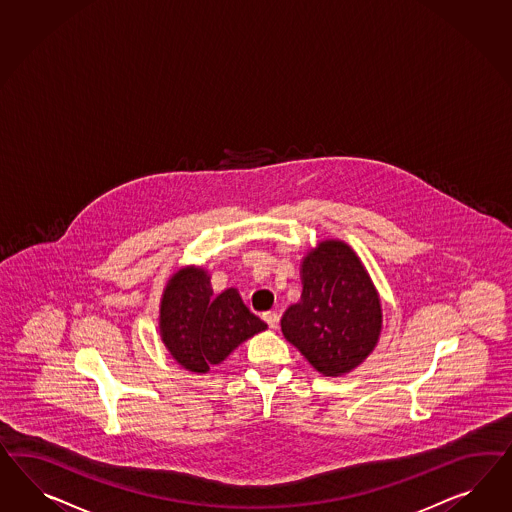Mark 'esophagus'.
Returning a JSON list of instances; mask_svg holds the SVG:
<instances>
[{"mask_svg":"<svg viewBox=\"0 0 512 512\" xmlns=\"http://www.w3.org/2000/svg\"><path fill=\"white\" fill-rule=\"evenodd\" d=\"M263 320L267 322L271 329H278V325H280V316H278L277 312H265Z\"/></svg>","mask_w":512,"mask_h":512,"instance_id":"obj_1","label":"esophagus"}]
</instances>
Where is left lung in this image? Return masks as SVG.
<instances>
[{"instance_id": "1", "label": "left lung", "mask_w": 512, "mask_h": 512, "mask_svg": "<svg viewBox=\"0 0 512 512\" xmlns=\"http://www.w3.org/2000/svg\"><path fill=\"white\" fill-rule=\"evenodd\" d=\"M301 299L280 320L284 338L323 376L350 374L378 346L380 293L361 258L340 239H323L301 262Z\"/></svg>"}]
</instances>
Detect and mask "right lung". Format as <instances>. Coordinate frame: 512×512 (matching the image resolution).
<instances>
[{
	"mask_svg": "<svg viewBox=\"0 0 512 512\" xmlns=\"http://www.w3.org/2000/svg\"><path fill=\"white\" fill-rule=\"evenodd\" d=\"M267 323L250 312L235 288L213 293L211 277L200 265H185L168 278L161 297L162 344L177 365L194 374L220 365Z\"/></svg>",
	"mask_w": 512,
	"mask_h": 512,
	"instance_id": "add662e5",
	"label": "right lung"
}]
</instances>
